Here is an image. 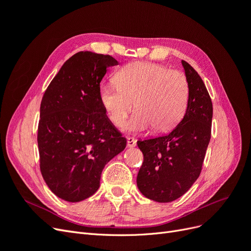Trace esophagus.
<instances>
[{"instance_id": "esophagus-1", "label": "esophagus", "mask_w": 251, "mask_h": 251, "mask_svg": "<svg viewBox=\"0 0 251 251\" xmlns=\"http://www.w3.org/2000/svg\"><path fill=\"white\" fill-rule=\"evenodd\" d=\"M126 144H127L128 148H135L136 147V140L132 137H128L126 139Z\"/></svg>"}]
</instances>
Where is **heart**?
<instances>
[{"instance_id": "heart-1", "label": "heart", "mask_w": 251, "mask_h": 251, "mask_svg": "<svg viewBox=\"0 0 251 251\" xmlns=\"http://www.w3.org/2000/svg\"><path fill=\"white\" fill-rule=\"evenodd\" d=\"M115 83L103 85L100 98L109 119L124 126L133 109L137 110L127 131L168 132L184 116L189 88L186 76L160 65L135 62L124 66L114 76Z\"/></svg>"}]
</instances>
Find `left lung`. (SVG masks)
Segmentation results:
<instances>
[{
	"label": "left lung",
	"instance_id": "obj_1",
	"mask_svg": "<svg viewBox=\"0 0 251 251\" xmlns=\"http://www.w3.org/2000/svg\"><path fill=\"white\" fill-rule=\"evenodd\" d=\"M189 94L184 117L169 134L138 140L143 163L137 186L148 199L166 203L184 195L202 170L211 135L212 103L200 75L182 60Z\"/></svg>",
	"mask_w": 251,
	"mask_h": 251
}]
</instances>
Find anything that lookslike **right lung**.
<instances>
[{
	"instance_id": "right-lung-1",
	"label": "right lung",
	"mask_w": 251,
	"mask_h": 251,
	"mask_svg": "<svg viewBox=\"0 0 251 251\" xmlns=\"http://www.w3.org/2000/svg\"><path fill=\"white\" fill-rule=\"evenodd\" d=\"M111 55L80 51L66 60L45 91L37 127L40 168L50 191L68 202L94 195L101 172L126 146L100 102Z\"/></svg>"
}]
</instances>
